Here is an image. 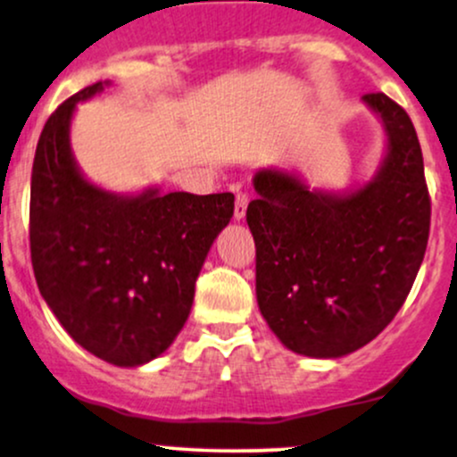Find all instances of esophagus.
Here are the masks:
<instances>
[{
    "instance_id": "obj_1",
    "label": "esophagus",
    "mask_w": 457,
    "mask_h": 457,
    "mask_svg": "<svg viewBox=\"0 0 457 457\" xmlns=\"http://www.w3.org/2000/svg\"><path fill=\"white\" fill-rule=\"evenodd\" d=\"M247 205H249V197L245 193L237 195V204H234V219L243 220L245 212H247Z\"/></svg>"
}]
</instances>
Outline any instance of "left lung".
Segmentation results:
<instances>
[{
  "label": "left lung",
  "mask_w": 457,
  "mask_h": 457,
  "mask_svg": "<svg viewBox=\"0 0 457 457\" xmlns=\"http://www.w3.org/2000/svg\"><path fill=\"white\" fill-rule=\"evenodd\" d=\"M362 104L386 140L369 182L329 190L279 167L253 175L258 308L279 343L308 358H343L382 332L428 247L432 205L414 125L384 93Z\"/></svg>",
  "instance_id": "1"
}]
</instances>
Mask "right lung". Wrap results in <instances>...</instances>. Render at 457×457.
<instances>
[{"instance_id": "obj_1", "label": "right lung", "mask_w": 457, "mask_h": 457, "mask_svg": "<svg viewBox=\"0 0 457 457\" xmlns=\"http://www.w3.org/2000/svg\"><path fill=\"white\" fill-rule=\"evenodd\" d=\"M79 90L45 123L29 188V249L38 290L67 334L114 367H143L173 345L193 308L205 255L234 214V195L112 193L71 149Z\"/></svg>"}]
</instances>
